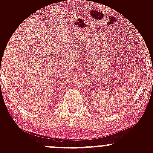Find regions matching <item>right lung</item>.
Returning <instances> with one entry per match:
<instances>
[{
	"label": "right lung",
	"instance_id": "right-lung-1",
	"mask_svg": "<svg viewBox=\"0 0 153 153\" xmlns=\"http://www.w3.org/2000/svg\"><path fill=\"white\" fill-rule=\"evenodd\" d=\"M0 68H1V67H0Z\"/></svg>",
	"mask_w": 153,
	"mask_h": 153
}]
</instances>
